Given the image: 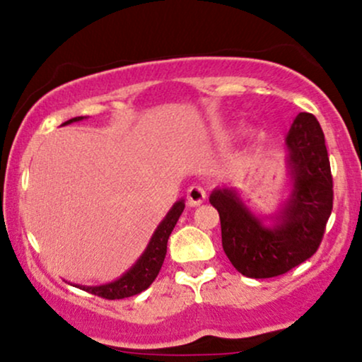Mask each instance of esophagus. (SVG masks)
<instances>
[{"instance_id": "esophagus-1", "label": "esophagus", "mask_w": 362, "mask_h": 362, "mask_svg": "<svg viewBox=\"0 0 362 362\" xmlns=\"http://www.w3.org/2000/svg\"><path fill=\"white\" fill-rule=\"evenodd\" d=\"M204 200H206V189H204L202 185L194 184L189 190H187V204H189L190 207L200 206Z\"/></svg>"}]
</instances>
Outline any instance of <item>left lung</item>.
Returning a JSON list of instances; mask_svg holds the SVG:
<instances>
[{
  "instance_id": "8db88e82",
  "label": "left lung",
  "mask_w": 362,
  "mask_h": 362,
  "mask_svg": "<svg viewBox=\"0 0 362 362\" xmlns=\"http://www.w3.org/2000/svg\"><path fill=\"white\" fill-rule=\"evenodd\" d=\"M286 146L293 189L272 228L252 214L236 190L216 189L209 197L219 212L226 256L247 278L280 276L315 255L332 212V173L315 116L300 112L295 117Z\"/></svg>"
}]
</instances>
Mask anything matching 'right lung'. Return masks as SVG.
Masks as SVG:
<instances>
[{
    "label": "right lung",
    "mask_w": 362,
    "mask_h": 362,
    "mask_svg": "<svg viewBox=\"0 0 362 362\" xmlns=\"http://www.w3.org/2000/svg\"><path fill=\"white\" fill-rule=\"evenodd\" d=\"M84 119V116L72 117V119L65 121V124L76 123V121ZM185 200L180 199L173 204V207L170 209L168 214L165 216V219L160 223L158 228L151 236L150 243H148L145 252L139 256V259L133 264L123 276L117 278L116 281L107 283V285L101 286H82L77 285L79 288L89 291V293L98 295V297L106 298V300H121L126 297H133V295L141 293L143 290H146L151 283L155 281V278L158 276L160 268H162L165 255H167V243L170 234H172L173 228H175L178 217L184 212Z\"/></svg>",
    "instance_id": "right-lung-1"
}]
</instances>
